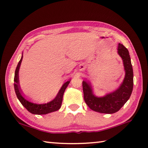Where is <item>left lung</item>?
Returning <instances> with one entry per match:
<instances>
[{
	"label": "left lung",
	"instance_id": "left-lung-1",
	"mask_svg": "<svg viewBox=\"0 0 148 148\" xmlns=\"http://www.w3.org/2000/svg\"><path fill=\"white\" fill-rule=\"evenodd\" d=\"M118 54L122 58L125 72L124 79L117 89L104 95L98 97L93 93L91 84L83 81L84 99L87 106L95 112L105 114L116 112L125 105L133 90L134 73L128 50L118 43Z\"/></svg>",
	"mask_w": 148,
	"mask_h": 148
}]
</instances>
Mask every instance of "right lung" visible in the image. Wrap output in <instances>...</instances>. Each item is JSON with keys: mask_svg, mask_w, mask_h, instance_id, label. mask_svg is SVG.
Masks as SVG:
<instances>
[{"mask_svg": "<svg viewBox=\"0 0 148 148\" xmlns=\"http://www.w3.org/2000/svg\"><path fill=\"white\" fill-rule=\"evenodd\" d=\"M22 59H23V53H22L21 58L20 62H18L16 69L14 78V91L18 99L20 100V102L23 105V106L27 109L28 111L34 114H46L50 112L58 111L61 108L64 93L65 92V89L67 88V86L69 85V84L70 83L71 79L67 81V82L63 84L60 89L58 91L57 95L51 101L45 103H37L29 101V100L26 99L21 95L20 90V87H19L18 73L19 70H20L21 63L22 62Z\"/></svg>", "mask_w": 148, "mask_h": 148, "instance_id": "1", "label": "right lung"}]
</instances>
